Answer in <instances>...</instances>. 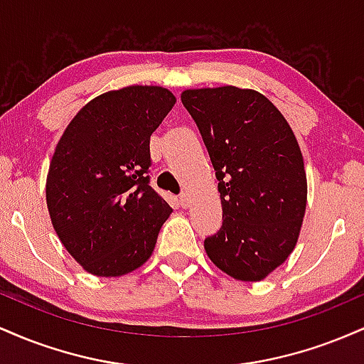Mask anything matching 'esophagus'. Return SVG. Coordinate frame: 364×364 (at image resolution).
Instances as JSON below:
<instances>
[{
	"mask_svg": "<svg viewBox=\"0 0 364 364\" xmlns=\"http://www.w3.org/2000/svg\"><path fill=\"white\" fill-rule=\"evenodd\" d=\"M179 203H181L183 208H188V207L191 205V198L186 193H183L181 198H179Z\"/></svg>",
	"mask_w": 364,
	"mask_h": 364,
	"instance_id": "obj_1",
	"label": "esophagus"
}]
</instances>
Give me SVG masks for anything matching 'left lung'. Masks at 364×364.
I'll use <instances>...</instances> for the list:
<instances>
[{"label":"left lung","mask_w":364,"mask_h":364,"mask_svg":"<svg viewBox=\"0 0 364 364\" xmlns=\"http://www.w3.org/2000/svg\"><path fill=\"white\" fill-rule=\"evenodd\" d=\"M181 102L219 179L223 228L203 243L207 257L236 281H262L287 260L301 231L308 185L298 140L257 90L188 89Z\"/></svg>","instance_id":"obj_1"}]
</instances>
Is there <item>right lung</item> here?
<instances>
[{
  "instance_id": "add662e5",
  "label": "right lung",
  "mask_w": 364,
  "mask_h": 364,
  "mask_svg": "<svg viewBox=\"0 0 364 364\" xmlns=\"http://www.w3.org/2000/svg\"><path fill=\"white\" fill-rule=\"evenodd\" d=\"M176 104L159 85H129L87 102L54 149L46 202L82 269L119 277L144 265L173 208L149 185L150 135Z\"/></svg>"
}]
</instances>
